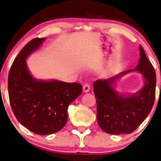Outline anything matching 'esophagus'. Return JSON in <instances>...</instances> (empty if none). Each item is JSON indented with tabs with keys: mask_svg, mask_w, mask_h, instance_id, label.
I'll list each match as a JSON object with an SVG mask.
<instances>
[{
	"mask_svg": "<svg viewBox=\"0 0 161 161\" xmlns=\"http://www.w3.org/2000/svg\"><path fill=\"white\" fill-rule=\"evenodd\" d=\"M83 90H84V92H88L90 90V85L88 84H86L84 85V86H83Z\"/></svg>",
	"mask_w": 161,
	"mask_h": 161,
	"instance_id": "1",
	"label": "esophagus"
}]
</instances>
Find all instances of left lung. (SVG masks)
Returning a JSON list of instances; mask_svg holds the SVG:
<instances>
[{"instance_id": "1", "label": "left lung", "mask_w": 161, "mask_h": 161, "mask_svg": "<svg viewBox=\"0 0 161 161\" xmlns=\"http://www.w3.org/2000/svg\"><path fill=\"white\" fill-rule=\"evenodd\" d=\"M140 59L137 67L121 73L114 78L97 80L93 84L97 103V120L104 132L110 134H130L146 119L155 99L156 73L153 65L140 46ZM133 70L140 71L146 84L137 94L122 97L111 87L110 82Z\"/></svg>"}]
</instances>
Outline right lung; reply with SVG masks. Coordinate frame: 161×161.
<instances>
[{
	"mask_svg": "<svg viewBox=\"0 0 161 161\" xmlns=\"http://www.w3.org/2000/svg\"><path fill=\"white\" fill-rule=\"evenodd\" d=\"M45 38L31 40L14 59L8 76L12 110L18 121L39 135L60 130L68 119L69 105L82 92L78 83L36 80L27 70L25 59Z\"/></svg>",
	"mask_w": 161,
	"mask_h": 161,
	"instance_id": "obj_1",
	"label": "right lung"
}]
</instances>
